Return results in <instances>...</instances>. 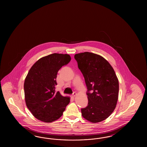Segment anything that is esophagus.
I'll return each instance as SVG.
<instances>
[{"mask_svg": "<svg viewBox=\"0 0 147 147\" xmlns=\"http://www.w3.org/2000/svg\"><path fill=\"white\" fill-rule=\"evenodd\" d=\"M76 95V92H74V93H73V95H72V96H73V97H75Z\"/></svg>", "mask_w": 147, "mask_h": 147, "instance_id": "obj_1", "label": "esophagus"}]
</instances>
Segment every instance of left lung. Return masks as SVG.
Listing matches in <instances>:
<instances>
[{
  "mask_svg": "<svg viewBox=\"0 0 147 147\" xmlns=\"http://www.w3.org/2000/svg\"><path fill=\"white\" fill-rule=\"evenodd\" d=\"M74 58L85 78L88 103L81 108L82 115L93 123L105 120L115 108L119 85L110 63L96 54H76Z\"/></svg>",
  "mask_w": 147,
  "mask_h": 147,
  "instance_id": "8db88e82",
  "label": "left lung"
}]
</instances>
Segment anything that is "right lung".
Here are the masks:
<instances>
[{
	"instance_id": "right-lung-1",
	"label": "right lung",
	"mask_w": 147,
	"mask_h": 147,
	"mask_svg": "<svg viewBox=\"0 0 147 147\" xmlns=\"http://www.w3.org/2000/svg\"><path fill=\"white\" fill-rule=\"evenodd\" d=\"M71 60L68 54L53 53L41 58L32 66L24 82L27 107L33 115L45 122L62 116L70 98L55 91L59 70Z\"/></svg>"
}]
</instances>
